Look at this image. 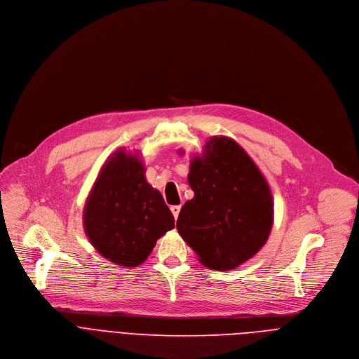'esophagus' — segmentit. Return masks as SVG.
<instances>
[{"label":"esophagus","instance_id":"1","mask_svg":"<svg viewBox=\"0 0 359 359\" xmlns=\"http://www.w3.org/2000/svg\"><path fill=\"white\" fill-rule=\"evenodd\" d=\"M180 209H182L180 204H177V206H172V208H170V210H172V213H173V217H175V219H177V217H179Z\"/></svg>","mask_w":359,"mask_h":359}]
</instances>
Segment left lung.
<instances>
[{
  "mask_svg": "<svg viewBox=\"0 0 359 359\" xmlns=\"http://www.w3.org/2000/svg\"><path fill=\"white\" fill-rule=\"evenodd\" d=\"M194 197L184 203L176 227L213 270L229 271L266 244L274 216L271 190L245 150L226 136L210 137L190 162Z\"/></svg>",
  "mask_w": 359,
  "mask_h": 359,
  "instance_id": "left-lung-1",
  "label": "left lung"
}]
</instances>
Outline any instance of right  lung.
I'll use <instances>...</instances> for the list:
<instances>
[{
	"mask_svg": "<svg viewBox=\"0 0 359 359\" xmlns=\"http://www.w3.org/2000/svg\"><path fill=\"white\" fill-rule=\"evenodd\" d=\"M83 227L97 252L122 267L146 262L158 238L175 227L161 191L146 182L139 153L119 149L102 166L85 204Z\"/></svg>",
	"mask_w": 359,
	"mask_h": 359,
	"instance_id": "obj_1",
	"label": "right lung"
}]
</instances>
